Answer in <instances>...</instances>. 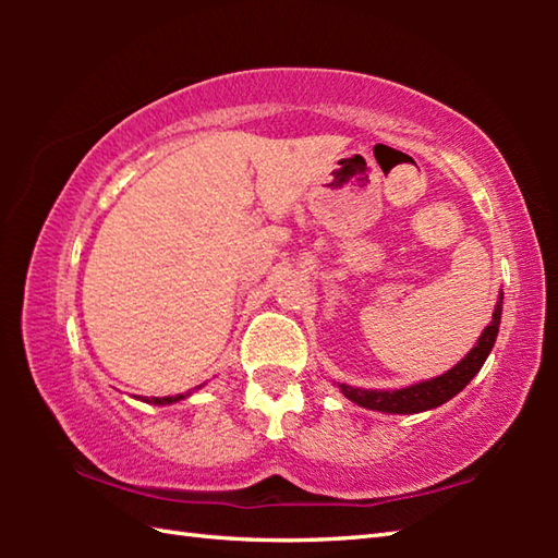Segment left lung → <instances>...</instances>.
<instances>
[{
    "label": "left lung",
    "mask_w": 558,
    "mask_h": 558,
    "mask_svg": "<svg viewBox=\"0 0 558 558\" xmlns=\"http://www.w3.org/2000/svg\"><path fill=\"white\" fill-rule=\"evenodd\" d=\"M499 319H502V292H499V300L493 313V323H489L483 335L475 342V347L460 359V362L448 369L446 374L436 376V379L415 381L411 386H403V389H356V386L337 384L339 391L362 409L369 411H381V413H423L430 409H438V405L448 403L452 396H458L465 386L472 381L480 369H483L485 359L489 356L495 347V339L499 332Z\"/></svg>",
    "instance_id": "1"
}]
</instances>
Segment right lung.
I'll use <instances>...</instances> for the list:
<instances>
[{"label":"right lung","instance_id":"right-lung-1","mask_svg":"<svg viewBox=\"0 0 558 558\" xmlns=\"http://www.w3.org/2000/svg\"><path fill=\"white\" fill-rule=\"evenodd\" d=\"M196 389H199V386H196ZM186 396H192V391H189V393H177V396H162V399H159V396H153V399H147V396H143V399H140V401L155 403V405H167V403L182 401V399H186Z\"/></svg>","mask_w":558,"mask_h":558}]
</instances>
